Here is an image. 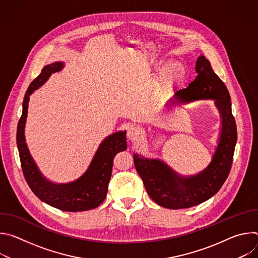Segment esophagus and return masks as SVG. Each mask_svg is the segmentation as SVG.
Returning <instances> with one entry per match:
<instances>
[{
  "label": "esophagus",
  "instance_id": "obj_1",
  "mask_svg": "<svg viewBox=\"0 0 258 258\" xmlns=\"http://www.w3.org/2000/svg\"><path fill=\"white\" fill-rule=\"evenodd\" d=\"M127 139L133 142V143H137L141 140V138L143 137V132L140 127L138 126H131L128 130H127Z\"/></svg>",
  "mask_w": 258,
  "mask_h": 258
}]
</instances>
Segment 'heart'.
<instances>
[{"label": "heart", "instance_id": "b5f03b06", "mask_svg": "<svg viewBox=\"0 0 258 258\" xmlns=\"http://www.w3.org/2000/svg\"><path fill=\"white\" fill-rule=\"evenodd\" d=\"M186 68L180 62H171L164 66L160 72L158 80V89L161 93L167 94L173 90L182 79L185 78Z\"/></svg>", "mask_w": 258, "mask_h": 258}]
</instances>
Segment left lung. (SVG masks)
I'll list each match as a JSON object with an SVG mask.
<instances>
[{"label": "left lung", "mask_w": 258, "mask_h": 258, "mask_svg": "<svg viewBox=\"0 0 258 258\" xmlns=\"http://www.w3.org/2000/svg\"><path fill=\"white\" fill-rule=\"evenodd\" d=\"M197 78L183 90L177 91L169 105H181L199 99H213L223 117V128L216 152L209 166L192 177H181L160 160H150L134 154V162L147 193L158 205L169 209L190 208L218 192L229 176L237 143V125L232 113L229 91L212 70L210 62L197 59Z\"/></svg>", "instance_id": "left-lung-1"}]
</instances>
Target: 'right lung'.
I'll return each mask as SVG.
<instances>
[{
  "mask_svg": "<svg viewBox=\"0 0 258 258\" xmlns=\"http://www.w3.org/2000/svg\"><path fill=\"white\" fill-rule=\"evenodd\" d=\"M62 65L61 62H56L45 66L25 93L22 114L18 121L16 134L20 163L27 185L42 201L64 211L90 210L98 207L106 198L113 159L117 153L126 149V133L119 132L108 137L100 145L87 172L80 179L66 185H55L42 176L29 155L24 140L29 95L41 87L52 73L60 70Z\"/></svg>",
  "mask_w": 258,
  "mask_h": 258,
  "instance_id": "add662e5",
  "label": "right lung"
}]
</instances>
